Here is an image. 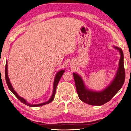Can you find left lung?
Instances as JSON below:
<instances>
[{
    "mask_svg": "<svg viewBox=\"0 0 131 131\" xmlns=\"http://www.w3.org/2000/svg\"><path fill=\"white\" fill-rule=\"evenodd\" d=\"M114 48L119 51L121 55L119 67L112 82L104 90L96 92L88 89L85 85L82 78L77 74L73 73L77 94L80 100L84 103L92 106H102L110 101L123 86L125 78L123 52L118 47L114 46Z\"/></svg>",
    "mask_w": 131,
    "mask_h": 131,
    "instance_id": "1",
    "label": "left lung"
}]
</instances>
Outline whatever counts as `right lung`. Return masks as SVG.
I'll list each match as a JSON object with an SVG mask.
<instances>
[{"instance_id":"obj_1","label":"right lung","mask_w":131,"mask_h":131,"mask_svg":"<svg viewBox=\"0 0 131 131\" xmlns=\"http://www.w3.org/2000/svg\"><path fill=\"white\" fill-rule=\"evenodd\" d=\"M64 72H65V70H62L59 71V72H57V73L56 74L55 76V78H54V83H53V94L52 95H51V97L49 99V100H48V101L46 102H44V103H40V104H29L28 103L26 100H25L24 99L20 97V96H19L18 94L17 93V92L14 91L12 85L11 84V83H10V81L9 80V78H8V72H7V61H6V66H5V78H6V83H7V86L8 87V88L10 90V91H12V92L15 95V96L17 98H18L19 100H20V101L23 103L25 104V105H27L28 106H29V107H39V106H42L43 105H45V104H48V103H50L51 102L53 101V100H54V96H55V93H56V87L57 86L58 83H59L61 77L63 75V74L64 73Z\"/></svg>"}]
</instances>
